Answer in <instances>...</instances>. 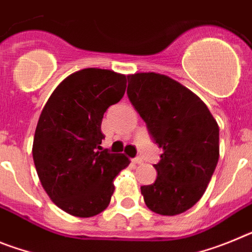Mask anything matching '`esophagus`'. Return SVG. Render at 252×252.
I'll use <instances>...</instances> for the list:
<instances>
[{
  "instance_id": "obj_1",
  "label": "esophagus",
  "mask_w": 252,
  "mask_h": 252,
  "mask_svg": "<svg viewBox=\"0 0 252 252\" xmlns=\"http://www.w3.org/2000/svg\"><path fill=\"white\" fill-rule=\"evenodd\" d=\"M132 162L133 164H141L142 160L140 158H135V159H132Z\"/></svg>"
}]
</instances>
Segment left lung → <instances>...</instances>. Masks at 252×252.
<instances>
[{"instance_id":"obj_1","label":"left lung","mask_w":252,"mask_h":252,"mask_svg":"<svg viewBox=\"0 0 252 252\" xmlns=\"http://www.w3.org/2000/svg\"><path fill=\"white\" fill-rule=\"evenodd\" d=\"M127 95L162 149L157 180L141 187L149 209L175 216L206 192L220 158V128L197 94L159 73L128 75Z\"/></svg>"}]
</instances>
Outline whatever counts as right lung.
Wrapping results in <instances>:
<instances>
[{
	"label": "right lung",
	"instance_id": "add662e5",
	"mask_svg": "<svg viewBox=\"0 0 252 252\" xmlns=\"http://www.w3.org/2000/svg\"><path fill=\"white\" fill-rule=\"evenodd\" d=\"M126 75L87 68L68 75L49 97L37 121L32 158L41 186L64 212L93 217L108 207L113 180L130 164L102 150L106 110L120 102Z\"/></svg>",
	"mask_w": 252,
	"mask_h": 252
}]
</instances>
